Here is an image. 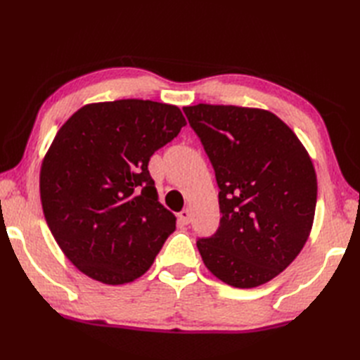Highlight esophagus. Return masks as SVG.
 Here are the masks:
<instances>
[{
    "label": "esophagus",
    "mask_w": 360,
    "mask_h": 360,
    "mask_svg": "<svg viewBox=\"0 0 360 360\" xmlns=\"http://www.w3.org/2000/svg\"><path fill=\"white\" fill-rule=\"evenodd\" d=\"M178 217L182 221V224H188L190 221H192V209H190V207L184 209V210L178 213Z\"/></svg>",
    "instance_id": "1"
}]
</instances>
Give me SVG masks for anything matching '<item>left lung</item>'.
<instances>
[{"label": "left lung", "mask_w": 360, "mask_h": 360, "mask_svg": "<svg viewBox=\"0 0 360 360\" xmlns=\"http://www.w3.org/2000/svg\"><path fill=\"white\" fill-rule=\"evenodd\" d=\"M219 187V227L196 241L207 269L233 288L285 271L307 243L317 176L302 142L275 114L233 105L184 106Z\"/></svg>", "instance_id": "left-lung-1"}]
</instances>
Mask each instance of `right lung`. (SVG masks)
Here are the masks:
<instances>
[{"instance_id":"add662e5","label":"right lung","mask_w":360,"mask_h":360,"mask_svg":"<svg viewBox=\"0 0 360 360\" xmlns=\"http://www.w3.org/2000/svg\"><path fill=\"white\" fill-rule=\"evenodd\" d=\"M186 124L178 106L125 98L85 105L58 129L41 164L43 213L88 277L105 285L139 278L174 232L148 162Z\"/></svg>"}]
</instances>
